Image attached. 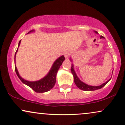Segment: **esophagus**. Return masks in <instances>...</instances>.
<instances>
[{"label":"esophagus","instance_id":"esophagus-1","mask_svg":"<svg viewBox=\"0 0 125 125\" xmlns=\"http://www.w3.org/2000/svg\"><path fill=\"white\" fill-rule=\"evenodd\" d=\"M69 55H70V54L68 53V52H65V53H64V57L66 59H68V56H69Z\"/></svg>","mask_w":125,"mask_h":125}]
</instances>
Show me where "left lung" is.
Listing matches in <instances>:
<instances>
[{
    "label": "left lung",
    "instance_id": "8db88e82",
    "mask_svg": "<svg viewBox=\"0 0 125 125\" xmlns=\"http://www.w3.org/2000/svg\"><path fill=\"white\" fill-rule=\"evenodd\" d=\"M94 32L96 33H97V32L96 31H94ZM100 38H104L103 36H100ZM71 60V59H70ZM71 73L73 75V79H74V82L76 85L79 88L82 89V90L83 91H94V90H97V89H99L101 88H103L104 86H105L106 84L108 83V82H109V80L111 79H109L107 82H106L104 83H103L101 85H100L99 86H91V85H87L84 83L82 82L78 78V77L77 76V75L75 73V71H74V69H73V64H71Z\"/></svg>",
    "mask_w": 125,
    "mask_h": 125
}]
</instances>
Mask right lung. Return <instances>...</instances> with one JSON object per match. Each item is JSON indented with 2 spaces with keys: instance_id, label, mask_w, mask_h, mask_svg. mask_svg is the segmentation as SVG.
<instances>
[{
  "instance_id": "add662e5",
  "label": "right lung",
  "mask_w": 125,
  "mask_h": 125,
  "mask_svg": "<svg viewBox=\"0 0 125 125\" xmlns=\"http://www.w3.org/2000/svg\"><path fill=\"white\" fill-rule=\"evenodd\" d=\"M34 31V30H31V31H29V32H28V33L30 32H33V31ZM20 42L21 41H19V46L20 45ZM17 50H18V48H17L15 55V70L17 76L19 77V78L20 79V80L24 84L29 86V87H31L33 91H34L35 92L37 93L46 92L50 91L51 89H52L55 84L56 76H57V72L59 69L60 66L62 65L63 62L65 59L64 55H62L58 58L54 62L52 67V68H51L50 71L49 72L47 75L46 76H45L44 78L41 79L40 80L36 81V82H29V81L26 80L25 79H22L21 77L20 76L19 72L17 71V67L15 65V57L16 54Z\"/></svg>"
}]
</instances>
